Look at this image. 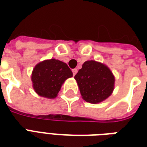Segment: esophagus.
I'll use <instances>...</instances> for the list:
<instances>
[{"mask_svg": "<svg viewBox=\"0 0 147 147\" xmlns=\"http://www.w3.org/2000/svg\"><path fill=\"white\" fill-rule=\"evenodd\" d=\"M77 71H78L77 68H74V69H72V73H73V76H75V75L77 73Z\"/></svg>", "mask_w": 147, "mask_h": 147, "instance_id": "1", "label": "esophagus"}]
</instances>
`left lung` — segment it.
Masks as SVG:
<instances>
[{"instance_id":"8db88e82","label":"left lung","mask_w":147,"mask_h":147,"mask_svg":"<svg viewBox=\"0 0 147 147\" xmlns=\"http://www.w3.org/2000/svg\"><path fill=\"white\" fill-rule=\"evenodd\" d=\"M75 80L83 100L92 104L108 98L113 91V74L106 65L95 61L84 62Z\"/></svg>"}]
</instances>
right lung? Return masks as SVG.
<instances>
[{
	"instance_id": "obj_1",
	"label": "right lung",
	"mask_w": 147,
	"mask_h": 147,
	"mask_svg": "<svg viewBox=\"0 0 147 147\" xmlns=\"http://www.w3.org/2000/svg\"><path fill=\"white\" fill-rule=\"evenodd\" d=\"M72 76V71L64 62L50 59L42 61L34 68L31 75L34 91L46 98L57 96L64 81Z\"/></svg>"
}]
</instances>
